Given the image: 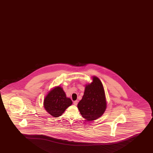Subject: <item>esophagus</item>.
<instances>
[{
  "label": "esophagus",
  "instance_id": "esophagus-1",
  "mask_svg": "<svg viewBox=\"0 0 153 153\" xmlns=\"http://www.w3.org/2000/svg\"><path fill=\"white\" fill-rule=\"evenodd\" d=\"M74 105H77V103H78V101H75L74 102Z\"/></svg>",
  "mask_w": 153,
  "mask_h": 153
}]
</instances>
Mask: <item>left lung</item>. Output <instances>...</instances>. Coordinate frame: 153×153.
Masks as SVG:
<instances>
[{"label":"left lung","mask_w":153,"mask_h":153,"mask_svg":"<svg viewBox=\"0 0 153 153\" xmlns=\"http://www.w3.org/2000/svg\"><path fill=\"white\" fill-rule=\"evenodd\" d=\"M77 108L82 117L91 121L99 118L105 112L106 108L105 91L98 77L93 76L92 82L86 85Z\"/></svg>","instance_id":"1"}]
</instances>
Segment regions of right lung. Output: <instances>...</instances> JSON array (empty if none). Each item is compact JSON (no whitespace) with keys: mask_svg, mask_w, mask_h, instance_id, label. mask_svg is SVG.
<instances>
[{"mask_svg":"<svg viewBox=\"0 0 153 153\" xmlns=\"http://www.w3.org/2000/svg\"><path fill=\"white\" fill-rule=\"evenodd\" d=\"M72 103V100L66 97L62 88L58 86L50 91L45 97L44 105L45 110L50 114L58 117L62 115Z\"/></svg>","mask_w":153,"mask_h":153,"instance_id":"right-lung-1","label":"right lung"}]
</instances>
